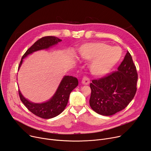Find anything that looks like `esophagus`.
<instances>
[{"mask_svg": "<svg viewBox=\"0 0 151 151\" xmlns=\"http://www.w3.org/2000/svg\"><path fill=\"white\" fill-rule=\"evenodd\" d=\"M90 81V79L88 78L87 77H84L82 80V83L83 84V85H89Z\"/></svg>", "mask_w": 151, "mask_h": 151, "instance_id": "1", "label": "esophagus"}]
</instances>
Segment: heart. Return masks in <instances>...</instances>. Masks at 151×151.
<instances>
[{
	"instance_id": "obj_1",
	"label": "heart",
	"mask_w": 151,
	"mask_h": 151,
	"mask_svg": "<svg viewBox=\"0 0 151 151\" xmlns=\"http://www.w3.org/2000/svg\"><path fill=\"white\" fill-rule=\"evenodd\" d=\"M81 57L91 61L88 65L91 74L103 77L109 74L122 58V50L116 46L110 47L104 42H90L83 45L79 50Z\"/></svg>"
}]
</instances>
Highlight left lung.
Listing matches in <instances>:
<instances>
[{
    "mask_svg": "<svg viewBox=\"0 0 151 151\" xmlns=\"http://www.w3.org/2000/svg\"><path fill=\"white\" fill-rule=\"evenodd\" d=\"M137 80L136 67L127 52L116 72L90 83V107L103 116L124 109L135 95Z\"/></svg>",
    "mask_w": 151,
    "mask_h": 151,
    "instance_id": "1",
    "label": "left lung"
}]
</instances>
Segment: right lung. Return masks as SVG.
Returning <instances> with one entry per match:
<instances>
[{
    "mask_svg": "<svg viewBox=\"0 0 151 151\" xmlns=\"http://www.w3.org/2000/svg\"><path fill=\"white\" fill-rule=\"evenodd\" d=\"M61 41L57 37L52 36L42 37L38 40L22 56L18 70L22 65L23 59L29 55L38 50L48 49L57 45ZM78 83L77 78L69 76H64L55 94L49 101L42 103H34L29 101L23 96L20 90H19V94L21 101L30 111L41 118L50 119L58 116L63 111L67 105L70 93L77 86Z\"/></svg>",
    "mask_w": 151,
    "mask_h": 151,
    "instance_id": "right-lung-1",
    "label": "right lung"
}]
</instances>
